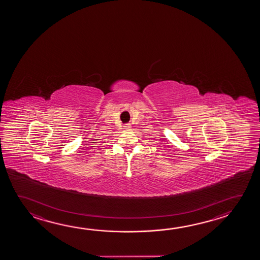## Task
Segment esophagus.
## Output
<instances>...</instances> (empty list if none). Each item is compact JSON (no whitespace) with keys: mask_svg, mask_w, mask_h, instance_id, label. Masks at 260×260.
I'll return each instance as SVG.
<instances>
[{"mask_svg":"<svg viewBox=\"0 0 260 260\" xmlns=\"http://www.w3.org/2000/svg\"><path fill=\"white\" fill-rule=\"evenodd\" d=\"M124 128L128 129V128H131V125H129V124H126V125H124Z\"/></svg>","mask_w":260,"mask_h":260,"instance_id":"34e87169","label":"esophagus"}]
</instances>
